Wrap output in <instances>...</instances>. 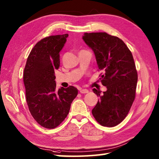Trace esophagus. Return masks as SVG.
<instances>
[{"mask_svg": "<svg viewBox=\"0 0 159 159\" xmlns=\"http://www.w3.org/2000/svg\"><path fill=\"white\" fill-rule=\"evenodd\" d=\"M79 90H80V93H83V94L88 93V92H89V91H88V90H87V89H82V88H80Z\"/></svg>", "mask_w": 159, "mask_h": 159, "instance_id": "obj_1", "label": "esophagus"}]
</instances>
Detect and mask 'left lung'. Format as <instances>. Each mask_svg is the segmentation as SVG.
Listing matches in <instances>:
<instances>
[{"instance_id":"1","label":"left lung","mask_w":159,"mask_h":159,"mask_svg":"<svg viewBox=\"0 0 159 159\" xmlns=\"http://www.w3.org/2000/svg\"><path fill=\"white\" fill-rule=\"evenodd\" d=\"M83 40L94 52L107 87L103 93L93 89L99 99L92 114L100 125L114 127L124 120L135 98L138 73L133 55L121 39L105 32L85 33Z\"/></svg>"}]
</instances>
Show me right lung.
<instances>
[{
	"label": "right lung",
	"instance_id": "obj_1",
	"mask_svg": "<svg viewBox=\"0 0 159 159\" xmlns=\"http://www.w3.org/2000/svg\"><path fill=\"white\" fill-rule=\"evenodd\" d=\"M68 34L50 36L35 45L24 71L26 99L29 111L43 127L55 128L68 115L78 95L74 86L56 90L55 70L60 67V52Z\"/></svg>",
	"mask_w": 159,
	"mask_h": 159
}]
</instances>
